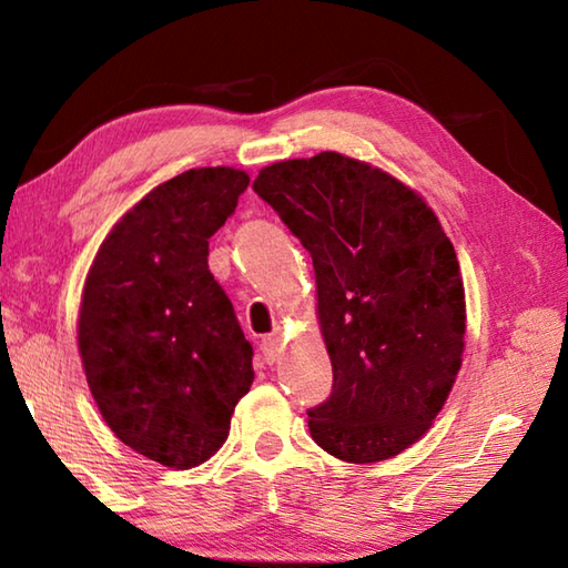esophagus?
<instances>
[{
    "mask_svg": "<svg viewBox=\"0 0 568 568\" xmlns=\"http://www.w3.org/2000/svg\"><path fill=\"white\" fill-rule=\"evenodd\" d=\"M283 352V336L273 332V334H265L261 339V354L265 358V364H273V361L281 356Z\"/></svg>",
    "mask_w": 568,
    "mask_h": 568,
    "instance_id": "esophagus-1",
    "label": "esophagus"
}]
</instances>
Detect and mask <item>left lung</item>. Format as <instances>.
Returning a JSON list of instances; mask_svg holds the SVG:
<instances>
[{
    "label": "left lung",
    "instance_id": "1",
    "mask_svg": "<svg viewBox=\"0 0 568 568\" xmlns=\"http://www.w3.org/2000/svg\"><path fill=\"white\" fill-rule=\"evenodd\" d=\"M253 190L315 265L334 383L307 409L312 439L348 464L397 456L432 427L462 368L449 236L415 190L334 151L263 168Z\"/></svg>",
    "mask_w": 568,
    "mask_h": 568
}]
</instances>
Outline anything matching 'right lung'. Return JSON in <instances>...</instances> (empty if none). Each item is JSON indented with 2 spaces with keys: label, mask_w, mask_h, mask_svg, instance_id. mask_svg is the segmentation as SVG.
<instances>
[{
  "label": "right lung",
  "mask_w": 568,
  "mask_h": 568,
  "mask_svg": "<svg viewBox=\"0 0 568 568\" xmlns=\"http://www.w3.org/2000/svg\"><path fill=\"white\" fill-rule=\"evenodd\" d=\"M246 187L224 165L153 187L84 281L78 346L94 403L126 446L171 468L220 449L253 383V348L207 265L210 236Z\"/></svg>",
  "instance_id": "obj_1"
}]
</instances>
